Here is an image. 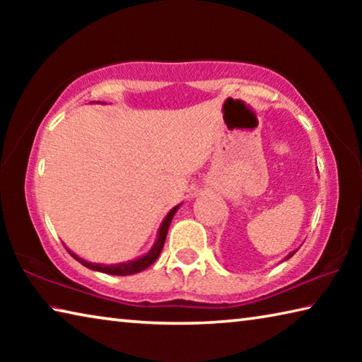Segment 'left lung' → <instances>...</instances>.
I'll list each match as a JSON object with an SVG mask.
<instances>
[{"instance_id": "left-lung-1", "label": "left lung", "mask_w": 362, "mask_h": 362, "mask_svg": "<svg viewBox=\"0 0 362 362\" xmlns=\"http://www.w3.org/2000/svg\"><path fill=\"white\" fill-rule=\"evenodd\" d=\"M293 254H296V250H293V252H291V254H289V255H287V259H291V257H292V255H293Z\"/></svg>"}]
</instances>
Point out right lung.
<instances>
[{
    "label": "right lung",
    "mask_w": 362,
    "mask_h": 362,
    "mask_svg": "<svg viewBox=\"0 0 362 362\" xmlns=\"http://www.w3.org/2000/svg\"><path fill=\"white\" fill-rule=\"evenodd\" d=\"M179 209V206H175L173 211L168 214V217L164 218V222L161 225V230H159V235H158V241L155 243V246L150 250L148 254L140 257V259L134 260V262H127V263H119V265H100V263H89L83 259H79L73 252L69 254L73 257V259H76L81 265H84L86 268H90V269H95V272H102V273H107V274H115V276H127V274H134V273H139V272H144L145 268H148L150 265L156 262V259L161 254L163 246H164V241H166V235H168V230H169V225H170V220H173L175 211Z\"/></svg>",
    "instance_id": "add662e5"
}]
</instances>
